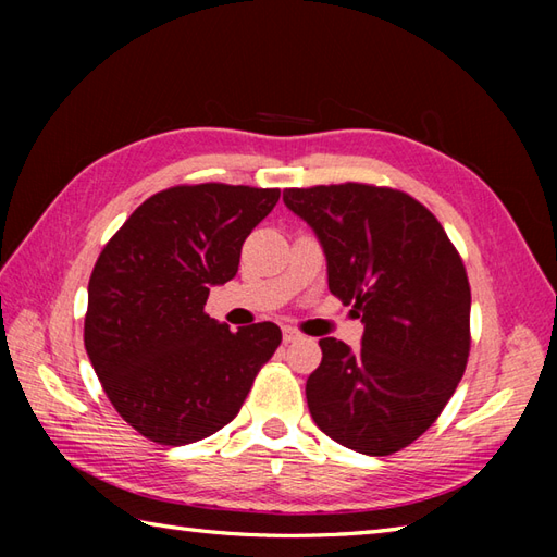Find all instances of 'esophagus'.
I'll use <instances>...</instances> for the list:
<instances>
[{
	"instance_id": "obj_1",
	"label": "esophagus",
	"mask_w": 557,
	"mask_h": 557,
	"mask_svg": "<svg viewBox=\"0 0 557 557\" xmlns=\"http://www.w3.org/2000/svg\"><path fill=\"white\" fill-rule=\"evenodd\" d=\"M297 339H301V335L294 327L282 330V342H285V345H292V342H297Z\"/></svg>"
}]
</instances>
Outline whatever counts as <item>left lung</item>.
Instances as JSON below:
<instances>
[{"mask_svg": "<svg viewBox=\"0 0 557 557\" xmlns=\"http://www.w3.org/2000/svg\"><path fill=\"white\" fill-rule=\"evenodd\" d=\"M285 206L315 232L327 287L361 318V349L323 337L306 381L318 429L383 457L441 417L469 359L471 292L457 248L419 200L395 188H285Z\"/></svg>", "mask_w": 557, "mask_h": 557, "instance_id": "8db88e82", "label": "left lung"}]
</instances>
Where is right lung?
<instances>
[{"mask_svg": "<svg viewBox=\"0 0 557 557\" xmlns=\"http://www.w3.org/2000/svg\"><path fill=\"white\" fill-rule=\"evenodd\" d=\"M277 200L280 188L172 186L102 248L83 342L112 407L148 441L176 447L218 433L280 347L275 323L232 333L203 311Z\"/></svg>", "mask_w": 557, "mask_h": 557, "instance_id": "add662e5", "label": "right lung"}]
</instances>
